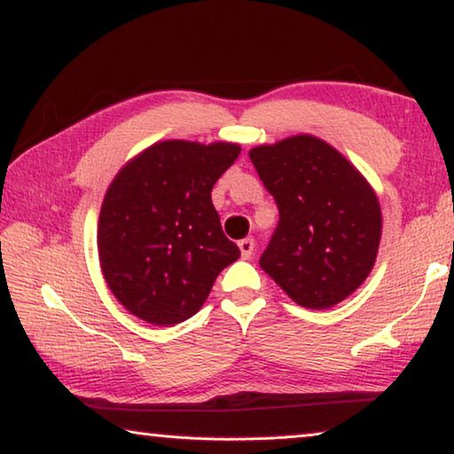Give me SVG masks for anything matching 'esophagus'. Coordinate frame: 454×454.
Instances as JSON below:
<instances>
[{
    "mask_svg": "<svg viewBox=\"0 0 454 454\" xmlns=\"http://www.w3.org/2000/svg\"><path fill=\"white\" fill-rule=\"evenodd\" d=\"M254 247H255V243H254V239H241L239 241V249H241V255L246 257V260H249L251 255H254Z\"/></svg>",
    "mask_w": 454,
    "mask_h": 454,
    "instance_id": "esophagus-1",
    "label": "esophagus"
}]
</instances>
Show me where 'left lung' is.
<instances>
[{
	"label": "left lung",
	"mask_w": 454,
	"mask_h": 454,
	"mask_svg": "<svg viewBox=\"0 0 454 454\" xmlns=\"http://www.w3.org/2000/svg\"><path fill=\"white\" fill-rule=\"evenodd\" d=\"M280 223L260 266L296 304L343 302L373 270L381 207L373 186L329 142L296 134L249 150Z\"/></svg>",
	"instance_id": "8db88e82"
}]
</instances>
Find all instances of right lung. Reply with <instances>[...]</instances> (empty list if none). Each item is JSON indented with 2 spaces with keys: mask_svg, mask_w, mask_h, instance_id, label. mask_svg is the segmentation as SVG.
<instances>
[{
  "mask_svg": "<svg viewBox=\"0 0 454 454\" xmlns=\"http://www.w3.org/2000/svg\"><path fill=\"white\" fill-rule=\"evenodd\" d=\"M235 142L162 139L121 166L103 199V278L131 315L170 326L203 309L239 247L221 229L211 191L239 156Z\"/></svg>",
  "mask_w": 454,
  "mask_h": 454,
  "instance_id": "1",
  "label": "right lung"
}]
</instances>
